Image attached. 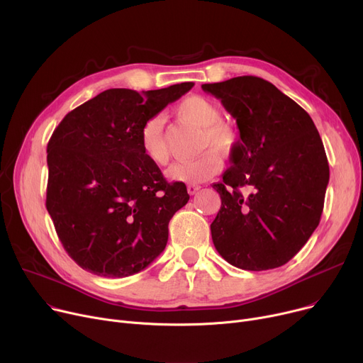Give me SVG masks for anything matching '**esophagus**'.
<instances>
[{
    "instance_id": "34e87169",
    "label": "esophagus",
    "mask_w": 363,
    "mask_h": 363,
    "mask_svg": "<svg viewBox=\"0 0 363 363\" xmlns=\"http://www.w3.org/2000/svg\"><path fill=\"white\" fill-rule=\"evenodd\" d=\"M200 189V185H196V184H188L186 185V191L189 196H194L197 191Z\"/></svg>"
}]
</instances>
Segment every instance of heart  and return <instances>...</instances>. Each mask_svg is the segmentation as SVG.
Listing matches in <instances>:
<instances>
[{"instance_id":"heart-1","label":"heart","mask_w":363,"mask_h":363,"mask_svg":"<svg viewBox=\"0 0 363 363\" xmlns=\"http://www.w3.org/2000/svg\"><path fill=\"white\" fill-rule=\"evenodd\" d=\"M178 118L200 129L199 150L203 151L191 160H182L172 164L166 175L174 182L200 184L213 178L222 167L218 154L230 157L238 147V130L222 121L220 107L201 95H189L177 107ZM140 145L143 155L156 166L169 162V150L163 133L160 118L148 119L140 130Z\"/></svg>"}]
</instances>
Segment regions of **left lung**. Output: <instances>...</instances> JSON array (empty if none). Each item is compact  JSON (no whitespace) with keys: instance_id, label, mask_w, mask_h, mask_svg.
I'll use <instances>...</instances> for the list:
<instances>
[{"instance_id":"left-lung-1","label":"left lung","mask_w":363,"mask_h":363,"mask_svg":"<svg viewBox=\"0 0 363 363\" xmlns=\"http://www.w3.org/2000/svg\"><path fill=\"white\" fill-rule=\"evenodd\" d=\"M201 88L237 121L238 147L222 182V206L211 225L219 255L245 271L279 268L319 225L330 166L308 114L275 85L238 76Z\"/></svg>"}]
</instances>
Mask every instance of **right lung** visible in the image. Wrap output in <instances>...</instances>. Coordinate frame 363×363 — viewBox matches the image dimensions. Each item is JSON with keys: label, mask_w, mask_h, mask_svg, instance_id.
I'll return each instance as SVG.
<instances>
[{"label": "right lung", "mask_w": 363, "mask_h": 363, "mask_svg": "<svg viewBox=\"0 0 363 363\" xmlns=\"http://www.w3.org/2000/svg\"><path fill=\"white\" fill-rule=\"evenodd\" d=\"M194 86L111 88L69 111L47 145V211L67 255L107 278L137 274L166 247L167 225L189 196L140 145L143 125Z\"/></svg>", "instance_id": "add662e5"}]
</instances>
